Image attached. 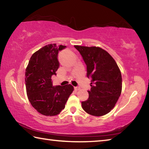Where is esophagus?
Wrapping results in <instances>:
<instances>
[{
  "instance_id": "34e87169",
  "label": "esophagus",
  "mask_w": 149,
  "mask_h": 149,
  "mask_svg": "<svg viewBox=\"0 0 149 149\" xmlns=\"http://www.w3.org/2000/svg\"><path fill=\"white\" fill-rule=\"evenodd\" d=\"M74 89H75V91H78V90L80 89V87H74Z\"/></svg>"
}]
</instances>
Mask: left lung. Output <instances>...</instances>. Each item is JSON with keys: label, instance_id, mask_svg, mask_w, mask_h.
<instances>
[{"label": "left lung", "instance_id": "obj_1", "mask_svg": "<svg viewBox=\"0 0 149 149\" xmlns=\"http://www.w3.org/2000/svg\"><path fill=\"white\" fill-rule=\"evenodd\" d=\"M87 65V76L91 78L89 99L81 102L83 109L95 116L110 112L122 93V78L114 59L97 47L75 45Z\"/></svg>", "mask_w": 149, "mask_h": 149}]
</instances>
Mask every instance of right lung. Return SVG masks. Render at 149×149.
I'll return each mask as SVG.
<instances>
[{
  "label": "right lung",
  "instance_id": "1",
  "mask_svg": "<svg viewBox=\"0 0 149 149\" xmlns=\"http://www.w3.org/2000/svg\"><path fill=\"white\" fill-rule=\"evenodd\" d=\"M66 46L46 45L33 54L26 70L27 95L37 112L47 116L60 114L74 91L72 85L52 86L51 77L59 67L58 54Z\"/></svg>",
  "mask_w": 149,
  "mask_h": 149
}]
</instances>
